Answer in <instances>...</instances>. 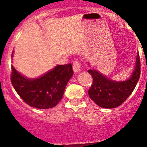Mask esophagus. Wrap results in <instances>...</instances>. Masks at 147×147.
I'll return each mask as SVG.
<instances>
[{
    "instance_id": "34e87169",
    "label": "esophagus",
    "mask_w": 147,
    "mask_h": 147,
    "mask_svg": "<svg viewBox=\"0 0 147 147\" xmlns=\"http://www.w3.org/2000/svg\"><path fill=\"white\" fill-rule=\"evenodd\" d=\"M81 63L78 59L74 60L72 62V69L75 72H79L81 71Z\"/></svg>"
}]
</instances>
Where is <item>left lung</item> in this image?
Masks as SVG:
<instances>
[{"mask_svg":"<svg viewBox=\"0 0 147 147\" xmlns=\"http://www.w3.org/2000/svg\"><path fill=\"white\" fill-rule=\"evenodd\" d=\"M88 71L93 78V83L88 90L90 98L100 107L114 108L127 100L137 85L140 76L139 54L137 57L134 71L125 82H113L94 69H90Z\"/></svg>","mask_w":147,"mask_h":147,"instance_id":"1","label":"left lung"}]
</instances>
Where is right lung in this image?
<instances>
[{
  "label": "right lung",
  "mask_w": 147,
  "mask_h": 147,
  "mask_svg": "<svg viewBox=\"0 0 147 147\" xmlns=\"http://www.w3.org/2000/svg\"><path fill=\"white\" fill-rule=\"evenodd\" d=\"M72 75L71 64L59 65L40 78L28 79L17 72L12 65L10 81L26 104L39 109H48L55 107L61 100Z\"/></svg>",
  "instance_id": "1"
}]
</instances>
